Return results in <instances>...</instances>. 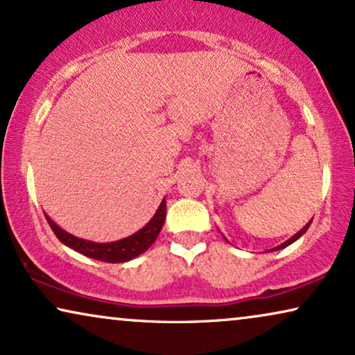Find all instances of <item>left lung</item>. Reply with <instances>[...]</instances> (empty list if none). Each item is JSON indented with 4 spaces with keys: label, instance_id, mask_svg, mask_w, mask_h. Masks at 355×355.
Here are the masks:
<instances>
[{
    "label": "left lung",
    "instance_id": "left-lung-1",
    "mask_svg": "<svg viewBox=\"0 0 355 355\" xmlns=\"http://www.w3.org/2000/svg\"><path fill=\"white\" fill-rule=\"evenodd\" d=\"M310 225H312V220H310V221L307 223V225H305V226L302 227V230H300V231L297 232V234H294L293 237H291V239H288V241H286V242H283V244H281V245H278V247H273V249H271V252H273V250H279V249H284V247H288V245H291V244H293V242H295V241H297V239H299V237H300V236H302V234H304V232L309 230V227H310Z\"/></svg>",
    "mask_w": 355,
    "mask_h": 355
}]
</instances>
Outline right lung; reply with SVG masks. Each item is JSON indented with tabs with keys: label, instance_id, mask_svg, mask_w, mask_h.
Returning a JSON list of instances; mask_svg holds the SVG:
<instances>
[{
	"label": "right lung",
	"instance_id": "right-lung-1",
	"mask_svg": "<svg viewBox=\"0 0 355 355\" xmlns=\"http://www.w3.org/2000/svg\"><path fill=\"white\" fill-rule=\"evenodd\" d=\"M45 218L53 232H55L58 239L64 245L71 247V249H74L82 255L90 257V259L108 261V263H124V261H129L135 259V257H139L140 254H144L153 244L155 239H157L163 227L164 218H166V200L163 198L157 213H155L152 220L142 230L134 232L132 236L114 242H92L80 239V237H76L69 234V232H66L64 230H61L46 213Z\"/></svg>",
	"mask_w": 355,
	"mask_h": 355
}]
</instances>
